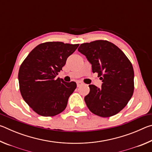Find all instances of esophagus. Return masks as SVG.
Here are the masks:
<instances>
[{"label": "esophagus", "instance_id": "34e87169", "mask_svg": "<svg viewBox=\"0 0 152 152\" xmlns=\"http://www.w3.org/2000/svg\"><path fill=\"white\" fill-rule=\"evenodd\" d=\"M76 84H77V86H78V87L80 86L81 85H82V84H83V83H82V82H80V81H77L76 82Z\"/></svg>", "mask_w": 152, "mask_h": 152}]
</instances>
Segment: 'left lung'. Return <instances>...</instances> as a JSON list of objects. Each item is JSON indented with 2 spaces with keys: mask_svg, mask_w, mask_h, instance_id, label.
<instances>
[{
  "mask_svg": "<svg viewBox=\"0 0 152 152\" xmlns=\"http://www.w3.org/2000/svg\"><path fill=\"white\" fill-rule=\"evenodd\" d=\"M78 50L92 65V72L102 80L101 88L90 84L84 97L88 109L94 114L109 117L117 114L129 101L134 91V72L125 53L108 41L82 43Z\"/></svg>",
  "mask_w": 152,
  "mask_h": 152,
  "instance_id": "8db88e82",
  "label": "left lung"
}]
</instances>
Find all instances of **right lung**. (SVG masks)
<instances>
[{
  "label": "right lung",
  "instance_id": "right-lung-1",
  "mask_svg": "<svg viewBox=\"0 0 152 152\" xmlns=\"http://www.w3.org/2000/svg\"><path fill=\"white\" fill-rule=\"evenodd\" d=\"M78 45L58 42L41 43L20 65L18 74L20 94L38 115L55 116L66 109L76 83L64 82L56 76Z\"/></svg>",
  "mask_w": 152,
  "mask_h": 152
}]
</instances>
